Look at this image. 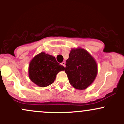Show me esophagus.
<instances>
[{
  "label": "esophagus",
  "mask_w": 124,
  "mask_h": 124,
  "mask_svg": "<svg viewBox=\"0 0 124 124\" xmlns=\"http://www.w3.org/2000/svg\"><path fill=\"white\" fill-rule=\"evenodd\" d=\"M61 64H62V65L63 66V67H65V62H62V63H61Z\"/></svg>",
  "instance_id": "1"
}]
</instances>
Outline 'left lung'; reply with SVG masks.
Wrapping results in <instances>:
<instances>
[{
    "mask_svg": "<svg viewBox=\"0 0 124 124\" xmlns=\"http://www.w3.org/2000/svg\"><path fill=\"white\" fill-rule=\"evenodd\" d=\"M65 71L71 85L78 90L86 89L97 77L98 66L95 59L81 47L71 48Z\"/></svg>",
    "mask_w": 124,
    "mask_h": 124,
    "instance_id": "obj_1",
    "label": "left lung"
}]
</instances>
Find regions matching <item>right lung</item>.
<instances>
[{
  "instance_id": "right-lung-1",
  "label": "right lung",
  "mask_w": 124,
  "mask_h": 124,
  "mask_svg": "<svg viewBox=\"0 0 124 124\" xmlns=\"http://www.w3.org/2000/svg\"><path fill=\"white\" fill-rule=\"evenodd\" d=\"M64 70V67L56 61L55 57L41 52L34 56L30 62L29 77L36 85L47 87L54 82L58 72Z\"/></svg>"
}]
</instances>
